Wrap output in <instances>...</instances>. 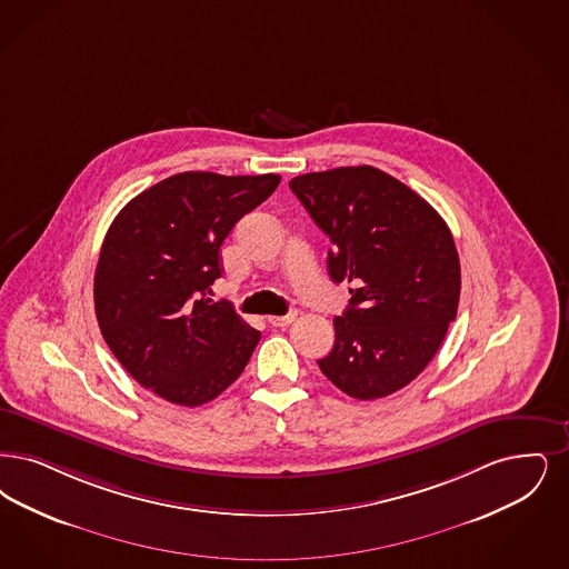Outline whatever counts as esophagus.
Instances as JSON below:
<instances>
[{
    "label": "esophagus",
    "mask_w": 569,
    "mask_h": 569,
    "mask_svg": "<svg viewBox=\"0 0 569 569\" xmlns=\"http://www.w3.org/2000/svg\"><path fill=\"white\" fill-rule=\"evenodd\" d=\"M296 316H298L296 311H290V313H286V316H271L269 323L274 326V328H286V326H290V323L295 321Z\"/></svg>",
    "instance_id": "esophagus-1"
}]
</instances>
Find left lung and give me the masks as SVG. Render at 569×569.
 <instances>
[{
  "label": "left lung",
  "instance_id": "obj_1",
  "mask_svg": "<svg viewBox=\"0 0 569 569\" xmlns=\"http://www.w3.org/2000/svg\"><path fill=\"white\" fill-rule=\"evenodd\" d=\"M290 188L332 241L328 273L353 283L321 372L358 400L409 386L457 316L461 271L447 222L370 164L305 173Z\"/></svg>",
  "mask_w": 569,
  "mask_h": 569
}]
</instances>
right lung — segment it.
Returning <instances> with one entry per match:
<instances>
[{
	"mask_svg": "<svg viewBox=\"0 0 569 569\" xmlns=\"http://www.w3.org/2000/svg\"><path fill=\"white\" fill-rule=\"evenodd\" d=\"M281 178L186 171L137 194L108 230L94 271V313L139 386L201 407L239 379L260 332L211 302L220 248Z\"/></svg>",
	"mask_w": 569,
	"mask_h": 569,
	"instance_id": "right-lung-1",
	"label": "right lung"
}]
</instances>
